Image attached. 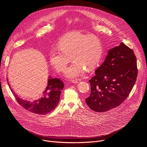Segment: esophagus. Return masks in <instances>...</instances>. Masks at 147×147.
Wrapping results in <instances>:
<instances>
[{
    "instance_id": "obj_1",
    "label": "esophagus",
    "mask_w": 147,
    "mask_h": 147,
    "mask_svg": "<svg viewBox=\"0 0 147 147\" xmlns=\"http://www.w3.org/2000/svg\"><path fill=\"white\" fill-rule=\"evenodd\" d=\"M81 81V79L80 78H78V79H75V80H72V82L73 83H78Z\"/></svg>"
}]
</instances>
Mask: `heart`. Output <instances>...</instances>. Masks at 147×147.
Returning a JSON list of instances; mask_svg holds the SVG:
<instances>
[{"instance_id":"obj_1","label":"heart","mask_w":147,"mask_h":147,"mask_svg":"<svg viewBox=\"0 0 147 147\" xmlns=\"http://www.w3.org/2000/svg\"><path fill=\"white\" fill-rule=\"evenodd\" d=\"M103 55L101 40L95 35L80 33L71 34L62 38L59 42L58 48L53 49L49 56L52 66L58 71L65 70L70 61L65 75L74 78L82 75L85 69L91 71L100 64Z\"/></svg>"}]
</instances>
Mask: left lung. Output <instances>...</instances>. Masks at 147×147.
Here are the masks:
<instances>
[{"mask_svg": "<svg viewBox=\"0 0 147 147\" xmlns=\"http://www.w3.org/2000/svg\"><path fill=\"white\" fill-rule=\"evenodd\" d=\"M89 80L91 94L86 102L97 112L119 106L127 98L136 81L137 59L132 49L123 42L108 51L105 61Z\"/></svg>", "mask_w": 147, "mask_h": 147, "instance_id": "obj_1", "label": "left lung"}]
</instances>
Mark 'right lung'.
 <instances>
[{
  "label": "right lung",
  "mask_w": 147,
  "mask_h": 147,
  "mask_svg": "<svg viewBox=\"0 0 147 147\" xmlns=\"http://www.w3.org/2000/svg\"><path fill=\"white\" fill-rule=\"evenodd\" d=\"M8 84L9 85V82ZM64 86L63 82L59 78L49 77L47 87L41 96L35 100L28 101L17 97V95L12 91L9 86L16 99L20 105L26 110L38 115H46L52 112L57 107Z\"/></svg>",
  "instance_id": "add662e5"
}]
</instances>
